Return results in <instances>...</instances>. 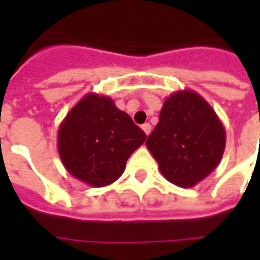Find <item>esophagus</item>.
I'll return each mask as SVG.
<instances>
[{
	"instance_id": "34e87169",
	"label": "esophagus",
	"mask_w": 260,
	"mask_h": 260,
	"mask_svg": "<svg viewBox=\"0 0 260 260\" xmlns=\"http://www.w3.org/2000/svg\"><path fill=\"white\" fill-rule=\"evenodd\" d=\"M142 129L144 131V134H146L147 136H148V135L151 134V125H150V124H148V122H146V124H143Z\"/></svg>"
}]
</instances>
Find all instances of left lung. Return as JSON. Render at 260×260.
<instances>
[{
	"mask_svg": "<svg viewBox=\"0 0 260 260\" xmlns=\"http://www.w3.org/2000/svg\"><path fill=\"white\" fill-rule=\"evenodd\" d=\"M225 140L221 120L205 98L193 90H179L163 102L146 146L163 177L187 189L218 166Z\"/></svg>",
	"mask_w": 260,
	"mask_h": 260,
	"instance_id": "left-lung-1",
	"label": "left lung"
}]
</instances>
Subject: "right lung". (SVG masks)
Here are the masks:
<instances>
[{"mask_svg": "<svg viewBox=\"0 0 260 260\" xmlns=\"http://www.w3.org/2000/svg\"><path fill=\"white\" fill-rule=\"evenodd\" d=\"M146 138L112 98L89 93L60 122L58 152L73 177L93 187H104L121 177L128 158Z\"/></svg>", "mask_w": 260, "mask_h": 260, "instance_id": "obj_1", "label": "right lung"}]
</instances>
